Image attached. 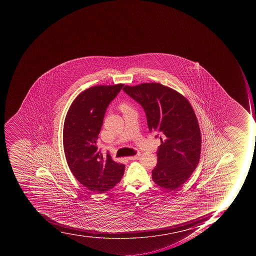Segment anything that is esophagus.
I'll return each instance as SVG.
<instances>
[{
	"label": "esophagus",
	"mask_w": 256,
	"mask_h": 256,
	"mask_svg": "<svg viewBox=\"0 0 256 256\" xmlns=\"http://www.w3.org/2000/svg\"><path fill=\"white\" fill-rule=\"evenodd\" d=\"M139 157H140V154H136L134 155V156H131V157L128 158V159L132 161V160H137V159L139 158Z\"/></svg>",
	"instance_id": "1"
}]
</instances>
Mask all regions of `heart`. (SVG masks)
<instances>
[{
    "instance_id": "1",
    "label": "heart",
    "mask_w": 256,
    "mask_h": 256,
    "mask_svg": "<svg viewBox=\"0 0 256 256\" xmlns=\"http://www.w3.org/2000/svg\"><path fill=\"white\" fill-rule=\"evenodd\" d=\"M120 108H121L122 110H126L130 109V107L126 105V104H122L121 106H120Z\"/></svg>"
}]
</instances>
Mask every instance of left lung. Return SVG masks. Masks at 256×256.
<instances>
[{"label":"left lung","instance_id":"8db88e82","mask_svg":"<svg viewBox=\"0 0 256 256\" xmlns=\"http://www.w3.org/2000/svg\"><path fill=\"white\" fill-rule=\"evenodd\" d=\"M123 90L142 106L150 131L162 135L154 182L170 190L180 188L196 169L201 153V132L190 103L160 83L126 86Z\"/></svg>","mask_w":256,"mask_h":256}]
</instances>
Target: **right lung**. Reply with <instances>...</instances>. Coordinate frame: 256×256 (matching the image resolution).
<instances>
[{"instance_id": "add662e5", "label": "right lung", "mask_w": 256, "mask_h": 256, "mask_svg": "<svg viewBox=\"0 0 256 256\" xmlns=\"http://www.w3.org/2000/svg\"><path fill=\"white\" fill-rule=\"evenodd\" d=\"M124 84L95 86L83 91L71 104L63 128V145L72 174L93 192H108L121 181L125 165L107 154L104 158L97 146L103 118L110 103Z\"/></svg>"}]
</instances>
